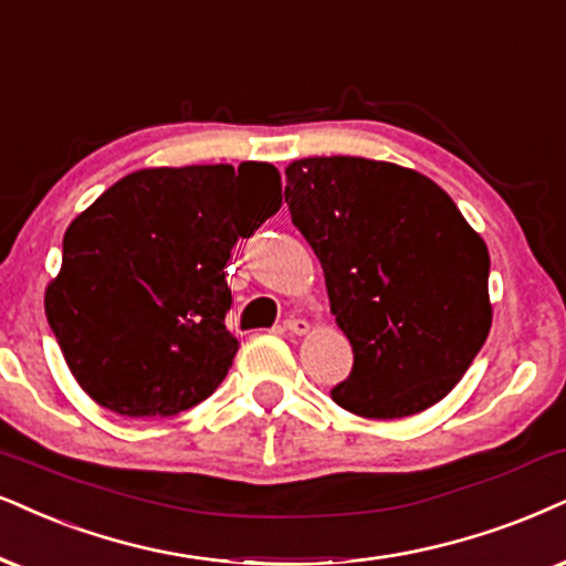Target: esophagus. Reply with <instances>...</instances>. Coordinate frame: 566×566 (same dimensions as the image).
<instances>
[{
    "mask_svg": "<svg viewBox=\"0 0 566 566\" xmlns=\"http://www.w3.org/2000/svg\"><path fill=\"white\" fill-rule=\"evenodd\" d=\"M284 332L303 336V334L311 332V324H307L305 318H287V321H284Z\"/></svg>",
    "mask_w": 566,
    "mask_h": 566,
    "instance_id": "34e87169",
    "label": "esophagus"
}]
</instances>
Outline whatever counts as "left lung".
Returning <instances> with one entry per match:
<instances>
[{
	"label": "left lung",
	"instance_id": "left-lung-1",
	"mask_svg": "<svg viewBox=\"0 0 566 566\" xmlns=\"http://www.w3.org/2000/svg\"><path fill=\"white\" fill-rule=\"evenodd\" d=\"M284 175L292 224L318 255L355 353L332 399L376 420L428 410L491 332L483 238L439 185L399 164L311 156Z\"/></svg>",
	"mask_w": 566,
	"mask_h": 566
}]
</instances>
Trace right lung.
I'll return each mask as SVG.
<instances>
[{"mask_svg":"<svg viewBox=\"0 0 566 566\" xmlns=\"http://www.w3.org/2000/svg\"><path fill=\"white\" fill-rule=\"evenodd\" d=\"M279 206V171L242 161L138 169L77 213L44 307L93 402L169 418L217 391L240 347L224 266Z\"/></svg>","mask_w":566,"mask_h":566,"instance_id":"obj_1","label":"right lung"}]
</instances>
